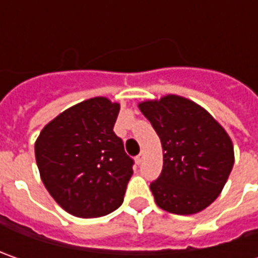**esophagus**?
<instances>
[{"mask_svg": "<svg viewBox=\"0 0 258 258\" xmlns=\"http://www.w3.org/2000/svg\"><path fill=\"white\" fill-rule=\"evenodd\" d=\"M135 161H136V164L141 165V164H142V161H144V155H142V154L138 155V156L135 158Z\"/></svg>", "mask_w": 258, "mask_h": 258, "instance_id": "1", "label": "esophagus"}]
</instances>
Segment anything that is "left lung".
Instances as JSON below:
<instances>
[{"label": "left lung", "mask_w": 258, "mask_h": 258, "mask_svg": "<svg viewBox=\"0 0 258 258\" xmlns=\"http://www.w3.org/2000/svg\"><path fill=\"white\" fill-rule=\"evenodd\" d=\"M138 106L164 151L162 172L151 183L156 205L178 215L205 210L233 169L231 138L204 107L182 96L166 94Z\"/></svg>", "instance_id": "8db88e82"}]
</instances>
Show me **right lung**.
<instances>
[{"instance_id": "right-lung-1", "label": "right lung", "mask_w": 258, "mask_h": 258, "mask_svg": "<svg viewBox=\"0 0 258 258\" xmlns=\"http://www.w3.org/2000/svg\"><path fill=\"white\" fill-rule=\"evenodd\" d=\"M119 110L107 97L87 99L55 116L35 141L41 181L72 215L102 217L123 203L134 159L113 132Z\"/></svg>"}]
</instances>
